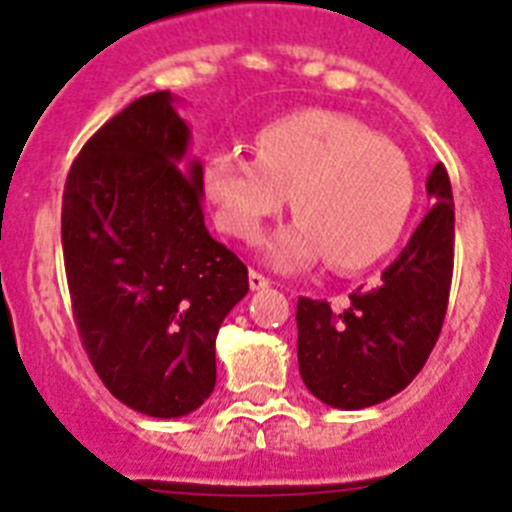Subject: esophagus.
<instances>
[{
  "instance_id": "esophagus-1",
  "label": "esophagus",
  "mask_w": 512,
  "mask_h": 512,
  "mask_svg": "<svg viewBox=\"0 0 512 512\" xmlns=\"http://www.w3.org/2000/svg\"><path fill=\"white\" fill-rule=\"evenodd\" d=\"M248 284H251V289L253 292H259V289H266L269 287V279L264 277V274H259V271H248Z\"/></svg>"
}]
</instances>
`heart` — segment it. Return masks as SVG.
Returning a JSON list of instances; mask_svg holds the SVG:
<instances>
[{
	"label": "heart",
	"mask_w": 512,
	"mask_h": 512,
	"mask_svg": "<svg viewBox=\"0 0 512 512\" xmlns=\"http://www.w3.org/2000/svg\"><path fill=\"white\" fill-rule=\"evenodd\" d=\"M202 182L217 225L238 241H253L289 197L297 217L261 243L266 261L287 271L323 256L333 269L372 266L400 241L415 200L405 153L328 110L266 125L256 156L241 148L210 153Z\"/></svg>",
	"instance_id": "heart-1"
}]
</instances>
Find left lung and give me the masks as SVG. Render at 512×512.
Masks as SVG:
<instances>
[{"label":"left lung","mask_w":512,"mask_h":512,"mask_svg":"<svg viewBox=\"0 0 512 512\" xmlns=\"http://www.w3.org/2000/svg\"><path fill=\"white\" fill-rule=\"evenodd\" d=\"M431 210L372 289L346 310L297 300V361L307 390L338 410L372 408L402 392L441 333L454 271V194L443 164L425 182Z\"/></svg>","instance_id":"left-lung-1"}]
</instances>
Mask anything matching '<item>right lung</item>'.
<instances>
[{
  "instance_id": "1",
  "label": "right lung",
  "mask_w": 512,
  "mask_h": 512,
  "mask_svg": "<svg viewBox=\"0 0 512 512\" xmlns=\"http://www.w3.org/2000/svg\"><path fill=\"white\" fill-rule=\"evenodd\" d=\"M171 92L135 99L87 140L63 189L71 305L104 387L182 418L215 390V338L248 269L202 215V164Z\"/></svg>"
}]
</instances>
